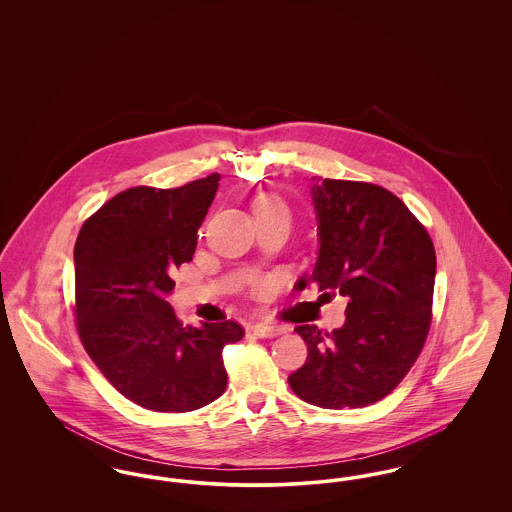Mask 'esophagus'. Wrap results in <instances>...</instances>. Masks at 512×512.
Segmentation results:
<instances>
[{"mask_svg": "<svg viewBox=\"0 0 512 512\" xmlns=\"http://www.w3.org/2000/svg\"><path fill=\"white\" fill-rule=\"evenodd\" d=\"M251 332H253L257 338H276V336L284 334V328L259 322V324H253V326H251Z\"/></svg>", "mask_w": 512, "mask_h": 512, "instance_id": "1", "label": "esophagus"}]
</instances>
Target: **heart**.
Instances as JSON below:
<instances>
[{"label": "heart", "instance_id": "b5f03b06", "mask_svg": "<svg viewBox=\"0 0 512 512\" xmlns=\"http://www.w3.org/2000/svg\"><path fill=\"white\" fill-rule=\"evenodd\" d=\"M255 217L257 219H267V217H288V211L284 207V203L272 195L267 197H259L253 205Z\"/></svg>", "mask_w": 512, "mask_h": 512}]
</instances>
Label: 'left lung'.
<instances>
[{"instance_id": "obj_1", "label": "left lung", "mask_w": 512, "mask_h": 512, "mask_svg": "<svg viewBox=\"0 0 512 512\" xmlns=\"http://www.w3.org/2000/svg\"><path fill=\"white\" fill-rule=\"evenodd\" d=\"M311 197L320 247L309 280L343 295L347 309L332 332L295 328L309 355L288 382L311 405L359 409L395 390L422 351L436 251L407 205L376 184L324 178Z\"/></svg>"}]
</instances>
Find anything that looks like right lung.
<instances>
[{
	"mask_svg": "<svg viewBox=\"0 0 512 512\" xmlns=\"http://www.w3.org/2000/svg\"><path fill=\"white\" fill-rule=\"evenodd\" d=\"M219 180L215 172L172 190L130 188L86 220L74 244L80 341L113 388L149 411L215 401L228 382L222 349L244 338L234 320L184 326L167 301Z\"/></svg>",
	"mask_w": 512,
	"mask_h": 512,
	"instance_id": "add662e5",
	"label": "right lung"
}]
</instances>
